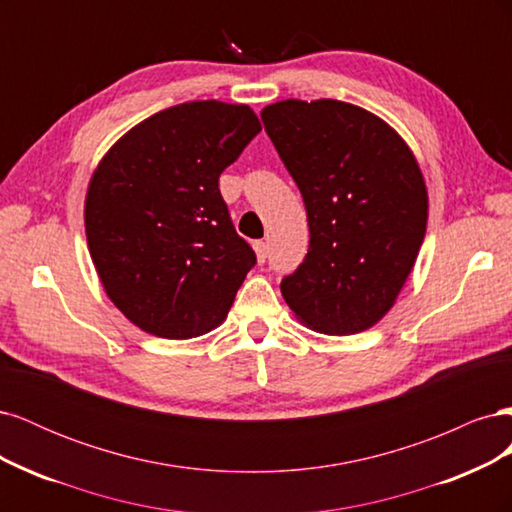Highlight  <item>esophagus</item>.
I'll return each instance as SVG.
<instances>
[{"instance_id":"34e87169","label":"esophagus","mask_w":512,"mask_h":512,"mask_svg":"<svg viewBox=\"0 0 512 512\" xmlns=\"http://www.w3.org/2000/svg\"><path fill=\"white\" fill-rule=\"evenodd\" d=\"M254 252H256V258H258V262H260V265H262V262L267 260L269 247H267V243H265V241H256V243H254Z\"/></svg>"}]
</instances>
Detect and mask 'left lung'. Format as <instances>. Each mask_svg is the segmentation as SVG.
I'll return each mask as SVG.
<instances>
[{
  "label": "left lung",
  "instance_id": "left-lung-1",
  "mask_svg": "<svg viewBox=\"0 0 512 512\" xmlns=\"http://www.w3.org/2000/svg\"><path fill=\"white\" fill-rule=\"evenodd\" d=\"M260 117L307 211V256L280 286L288 307L324 335L374 327L425 239L427 188L412 149L389 123L339 100H282Z\"/></svg>",
  "mask_w": 512,
  "mask_h": 512
}]
</instances>
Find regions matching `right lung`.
<instances>
[{
	"mask_svg": "<svg viewBox=\"0 0 512 512\" xmlns=\"http://www.w3.org/2000/svg\"><path fill=\"white\" fill-rule=\"evenodd\" d=\"M258 132L250 106L196 100L141 121L100 160L85 196L89 254L138 329L188 339L228 316L256 254L218 181Z\"/></svg>",
	"mask_w": 512,
	"mask_h": 512,
	"instance_id": "add662e5",
	"label": "right lung"
}]
</instances>
